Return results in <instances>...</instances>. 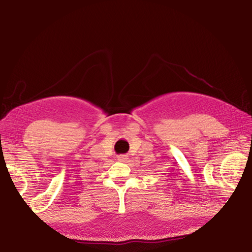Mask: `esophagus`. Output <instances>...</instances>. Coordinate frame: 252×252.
<instances>
[{"mask_svg": "<svg viewBox=\"0 0 252 252\" xmlns=\"http://www.w3.org/2000/svg\"><path fill=\"white\" fill-rule=\"evenodd\" d=\"M127 159H129V158H127L126 155H120V156H118V160H119V161L125 162V161H126Z\"/></svg>", "mask_w": 252, "mask_h": 252, "instance_id": "34e87169", "label": "esophagus"}]
</instances>
